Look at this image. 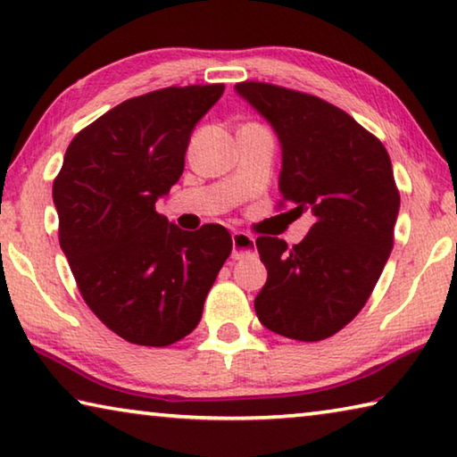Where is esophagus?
<instances>
[{
  "mask_svg": "<svg viewBox=\"0 0 457 457\" xmlns=\"http://www.w3.org/2000/svg\"><path fill=\"white\" fill-rule=\"evenodd\" d=\"M231 244H234V258L239 260L244 256H250V253L256 252V239L245 231H234L231 234Z\"/></svg>",
  "mask_w": 457,
  "mask_h": 457,
  "instance_id": "34e87169",
  "label": "esophagus"
}]
</instances>
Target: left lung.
Segmentation results:
<instances>
[{
    "instance_id": "obj_1",
    "label": "left lung",
    "mask_w": 457,
    "mask_h": 457,
    "mask_svg": "<svg viewBox=\"0 0 457 457\" xmlns=\"http://www.w3.org/2000/svg\"><path fill=\"white\" fill-rule=\"evenodd\" d=\"M234 90L280 141L282 199L296 218H314L292 250L284 239H256L268 270L256 314L276 335L328 338L361 312L393 250L401 199L389 153L320 98L264 82H239Z\"/></svg>"
}]
</instances>
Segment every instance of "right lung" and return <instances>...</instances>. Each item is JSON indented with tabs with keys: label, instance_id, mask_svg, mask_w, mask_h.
Masks as SVG:
<instances>
[{
	"label": "right lung",
	"instance_id": "right-lung-1",
	"mask_svg": "<svg viewBox=\"0 0 457 457\" xmlns=\"http://www.w3.org/2000/svg\"><path fill=\"white\" fill-rule=\"evenodd\" d=\"M223 88L171 87L125 100L72 138L54 181L60 247L84 303L129 343L187 337L231 253L223 226L185 231L154 212Z\"/></svg>",
	"mask_w": 457,
	"mask_h": 457
}]
</instances>
